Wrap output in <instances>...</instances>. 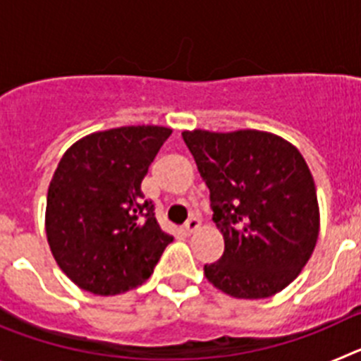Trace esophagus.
<instances>
[{"label":"esophagus","mask_w":361,"mask_h":361,"mask_svg":"<svg viewBox=\"0 0 361 361\" xmlns=\"http://www.w3.org/2000/svg\"><path fill=\"white\" fill-rule=\"evenodd\" d=\"M200 222L197 216H190V219L186 220V224H184V231L188 233V235H191V233H195L197 229H199Z\"/></svg>","instance_id":"34e87169"}]
</instances>
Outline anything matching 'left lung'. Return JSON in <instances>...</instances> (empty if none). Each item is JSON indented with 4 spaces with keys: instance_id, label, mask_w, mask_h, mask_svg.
I'll return each instance as SVG.
<instances>
[{
    "instance_id": "obj_1",
    "label": "left lung",
    "mask_w": 361,
    "mask_h": 361,
    "mask_svg": "<svg viewBox=\"0 0 361 361\" xmlns=\"http://www.w3.org/2000/svg\"><path fill=\"white\" fill-rule=\"evenodd\" d=\"M209 190L224 255L204 266L216 289L267 298L300 275L320 231L314 180L302 153L258 130L183 132Z\"/></svg>"
}]
</instances>
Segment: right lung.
Returning a JSON list of instances; mask_svg holds the SVG:
<instances>
[{
    "label": "right lung",
    "mask_w": 361,
    "mask_h": 361,
    "mask_svg": "<svg viewBox=\"0 0 361 361\" xmlns=\"http://www.w3.org/2000/svg\"><path fill=\"white\" fill-rule=\"evenodd\" d=\"M170 135L164 126L92 133L57 164L47 197V238L57 266L85 291L110 296L141 286L173 240L141 191Z\"/></svg>",
    "instance_id": "add662e5"
}]
</instances>
